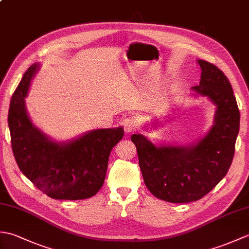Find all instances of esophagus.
Returning <instances> with one entry per match:
<instances>
[{
	"instance_id": "esophagus-1",
	"label": "esophagus",
	"mask_w": 249,
	"mask_h": 249,
	"mask_svg": "<svg viewBox=\"0 0 249 249\" xmlns=\"http://www.w3.org/2000/svg\"><path fill=\"white\" fill-rule=\"evenodd\" d=\"M123 126L125 133H133V131L137 130V128H138V122H137L135 118H127L124 121Z\"/></svg>"
}]
</instances>
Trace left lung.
Here are the masks:
<instances>
[{"label": "left lung", "mask_w": 249, "mask_h": 249, "mask_svg": "<svg viewBox=\"0 0 249 249\" xmlns=\"http://www.w3.org/2000/svg\"><path fill=\"white\" fill-rule=\"evenodd\" d=\"M199 86L193 89L217 106L215 124L192 146H155L142 135H133L139 166L147 189L156 198L187 203L209 194L228 172L240 129V110L231 84L217 66L198 60Z\"/></svg>", "instance_id": "1"}]
</instances>
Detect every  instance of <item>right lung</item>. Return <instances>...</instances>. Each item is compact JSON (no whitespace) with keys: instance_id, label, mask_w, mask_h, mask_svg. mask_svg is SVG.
<instances>
[{"instance_id":"add662e5","label":"right lung","mask_w":249,"mask_h":249,"mask_svg":"<svg viewBox=\"0 0 249 249\" xmlns=\"http://www.w3.org/2000/svg\"><path fill=\"white\" fill-rule=\"evenodd\" d=\"M38 65L28 68L10 100L8 126L15 160L21 172L49 197L81 200L102 188L111 150L124 129L92 130L70 143L49 140L32 124L24 98Z\"/></svg>"}]
</instances>
